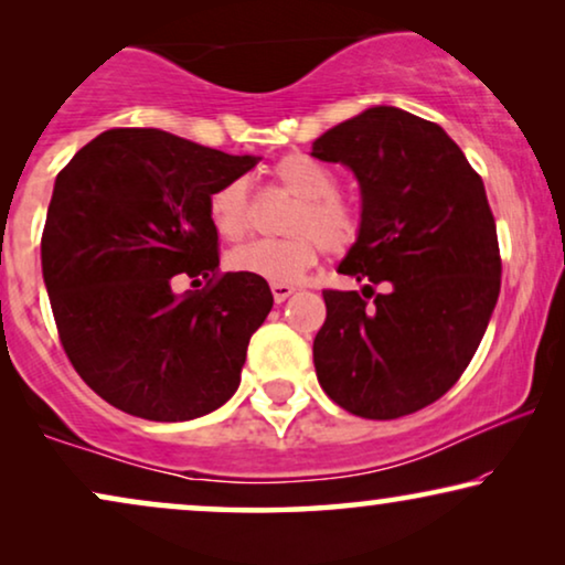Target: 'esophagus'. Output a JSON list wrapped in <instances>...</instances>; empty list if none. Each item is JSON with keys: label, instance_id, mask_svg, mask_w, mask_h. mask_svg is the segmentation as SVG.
Returning a JSON list of instances; mask_svg holds the SVG:
<instances>
[{"label": "esophagus", "instance_id": "esophagus-1", "mask_svg": "<svg viewBox=\"0 0 565 565\" xmlns=\"http://www.w3.org/2000/svg\"><path fill=\"white\" fill-rule=\"evenodd\" d=\"M292 292H296V288L288 282H273V296H275V303H285Z\"/></svg>", "mask_w": 565, "mask_h": 565}]
</instances>
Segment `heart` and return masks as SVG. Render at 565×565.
Instances as JSON below:
<instances>
[{"label": "heart", "mask_w": 565, "mask_h": 565, "mask_svg": "<svg viewBox=\"0 0 565 565\" xmlns=\"http://www.w3.org/2000/svg\"><path fill=\"white\" fill-rule=\"evenodd\" d=\"M275 182L298 198L288 218V238H257L231 252L228 265L269 282H296L319 259L321 246L342 254L358 242L360 215L337 192V177L306 153H290L273 167ZM207 213L215 231L242 238L254 223L246 180H231L213 190Z\"/></svg>", "instance_id": "obj_1"}]
</instances>
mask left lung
<instances>
[{
  "label": "left lung",
  "instance_id": "8db88e82",
  "mask_svg": "<svg viewBox=\"0 0 565 565\" xmlns=\"http://www.w3.org/2000/svg\"><path fill=\"white\" fill-rule=\"evenodd\" d=\"M311 157L358 177L360 236L339 273L370 282L323 290L327 321L313 339L321 388L362 419L419 412L466 373L499 298L481 174L437 122L385 105L316 138Z\"/></svg>",
  "mask_w": 565,
  "mask_h": 565
}]
</instances>
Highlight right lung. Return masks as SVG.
<instances>
[{
    "label": "right lung",
    "mask_w": 565,
    "mask_h": 565,
    "mask_svg": "<svg viewBox=\"0 0 565 565\" xmlns=\"http://www.w3.org/2000/svg\"><path fill=\"white\" fill-rule=\"evenodd\" d=\"M257 161L159 128H113L58 172L41 238L45 290L66 358L120 412L188 422L242 383L273 292L262 277L221 273L207 200ZM174 276L206 285L177 297Z\"/></svg>",
    "instance_id": "1"
}]
</instances>
